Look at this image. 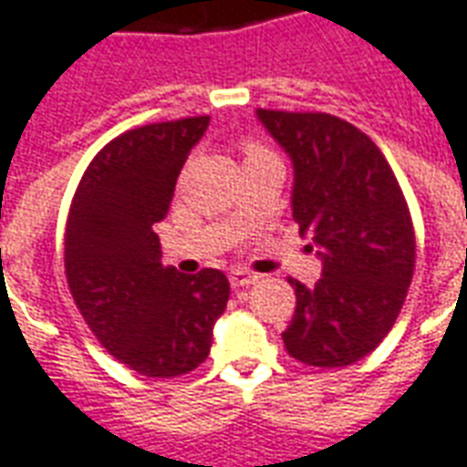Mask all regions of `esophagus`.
<instances>
[{"label": "esophagus", "mask_w": 467, "mask_h": 467, "mask_svg": "<svg viewBox=\"0 0 467 467\" xmlns=\"http://www.w3.org/2000/svg\"><path fill=\"white\" fill-rule=\"evenodd\" d=\"M256 274H249V271H244V269H236V271H231V276H228V281H231V286L234 289H244V286H251V284H256Z\"/></svg>", "instance_id": "34e87169"}]
</instances>
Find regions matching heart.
<instances>
[{
    "mask_svg": "<svg viewBox=\"0 0 467 467\" xmlns=\"http://www.w3.org/2000/svg\"><path fill=\"white\" fill-rule=\"evenodd\" d=\"M259 153H264L261 148H251V150H249V155H259Z\"/></svg>",
    "mask_w": 467,
    "mask_h": 467,
    "instance_id": "obj_1",
    "label": "heart"
}]
</instances>
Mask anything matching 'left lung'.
<instances>
[{
	"mask_svg": "<svg viewBox=\"0 0 467 467\" xmlns=\"http://www.w3.org/2000/svg\"><path fill=\"white\" fill-rule=\"evenodd\" d=\"M294 168L292 216L322 259V279L292 281L296 309L281 332L304 365L347 367L398 319L415 271V231L392 168L352 122L327 112L256 110Z\"/></svg>",
	"mask_w": 467,
	"mask_h": 467,
	"instance_id": "8db88e82",
	"label": "left lung"
}]
</instances>
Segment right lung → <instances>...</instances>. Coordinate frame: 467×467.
<instances>
[{
	"label": "right lung",
	"mask_w": 467,
	"mask_h": 467,
	"mask_svg": "<svg viewBox=\"0 0 467 467\" xmlns=\"http://www.w3.org/2000/svg\"><path fill=\"white\" fill-rule=\"evenodd\" d=\"M208 115L122 133L92 158L72 198L65 269L72 299L118 362L145 377H178L211 352L228 302L223 271L186 276L161 264L153 231Z\"/></svg>",
	"instance_id": "add662e5"
}]
</instances>
